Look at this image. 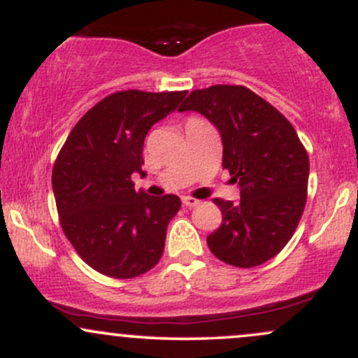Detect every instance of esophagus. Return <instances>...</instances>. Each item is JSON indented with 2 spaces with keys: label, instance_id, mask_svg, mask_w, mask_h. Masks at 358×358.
Listing matches in <instances>:
<instances>
[{
  "label": "esophagus",
  "instance_id": "esophagus-1",
  "mask_svg": "<svg viewBox=\"0 0 358 358\" xmlns=\"http://www.w3.org/2000/svg\"><path fill=\"white\" fill-rule=\"evenodd\" d=\"M199 203H200V200L193 199V196H183V205H185V207L192 208V207H196V205H199Z\"/></svg>",
  "mask_w": 358,
  "mask_h": 358
}]
</instances>
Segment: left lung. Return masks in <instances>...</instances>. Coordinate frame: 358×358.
<instances>
[{
    "instance_id": "obj_1",
    "label": "left lung",
    "mask_w": 358,
    "mask_h": 358,
    "mask_svg": "<svg viewBox=\"0 0 358 358\" xmlns=\"http://www.w3.org/2000/svg\"><path fill=\"white\" fill-rule=\"evenodd\" d=\"M219 129L222 166L239 185L241 200L215 199L222 224L207 237L225 264H264L293 237L306 203L310 159L291 122L244 85L199 89L180 106Z\"/></svg>"
}]
</instances>
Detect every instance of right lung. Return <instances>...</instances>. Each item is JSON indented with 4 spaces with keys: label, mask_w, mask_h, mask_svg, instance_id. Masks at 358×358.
Wrapping results in <instances>:
<instances>
[{
    "label": "right lung",
    "mask_w": 358,
    "mask_h": 358,
    "mask_svg": "<svg viewBox=\"0 0 358 358\" xmlns=\"http://www.w3.org/2000/svg\"><path fill=\"white\" fill-rule=\"evenodd\" d=\"M182 92L121 90L97 102L73 126L52 171L64 234L92 269L129 279L155 268L166 227L182 207L176 195L134 190L151 126L178 108Z\"/></svg>",
    "instance_id": "right-lung-1"
}]
</instances>
